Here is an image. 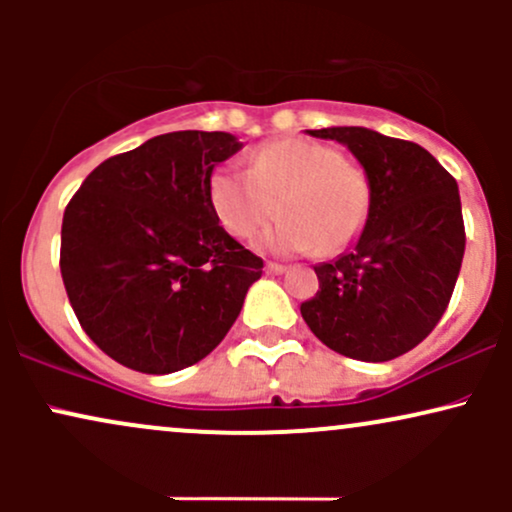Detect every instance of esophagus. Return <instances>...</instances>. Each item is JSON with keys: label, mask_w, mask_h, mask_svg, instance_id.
Masks as SVG:
<instances>
[{"label": "esophagus", "mask_w": 512, "mask_h": 512, "mask_svg": "<svg viewBox=\"0 0 512 512\" xmlns=\"http://www.w3.org/2000/svg\"><path fill=\"white\" fill-rule=\"evenodd\" d=\"M267 272H269V274H284V272H286V264L267 262Z\"/></svg>", "instance_id": "obj_1"}]
</instances>
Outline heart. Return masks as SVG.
<instances>
[{
  "instance_id": "obj_1",
  "label": "heart",
  "mask_w": 512,
  "mask_h": 512,
  "mask_svg": "<svg viewBox=\"0 0 512 512\" xmlns=\"http://www.w3.org/2000/svg\"><path fill=\"white\" fill-rule=\"evenodd\" d=\"M209 204L228 236L248 240L284 214L264 233L262 248L272 252L337 255L361 238L373 207L368 173L330 144L279 139L260 146L245 170H211Z\"/></svg>"
}]
</instances>
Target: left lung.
I'll list each match as a JSON object with an SVG mask.
<instances>
[{
	"instance_id": "1",
	"label": "left lung",
	"mask_w": 512,
	"mask_h": 512,
	"mask_svg": "<svg viewBox=\"0 0 512 512\" xmlns=\"http://www.w3.org/2000/svg\"><path fill=\"white\" fill-rule=\"evenodd\" d=\"M346 144L373 187L356 248L315 267L303 320L337 354L380 363L421 344L455 291L464 257L457 182L424 146L366 127L308 129Z\"/></svg>"
}]
</instances>
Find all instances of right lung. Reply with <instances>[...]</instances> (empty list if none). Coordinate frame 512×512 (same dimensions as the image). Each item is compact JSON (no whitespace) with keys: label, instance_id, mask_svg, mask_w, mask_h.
I'll return each mask as SVG.
<instances>
[{"label":"right lung","instance_id":"right-lung-1","mask_svg":"<svg viewBox=\"0 0 512 512\" xmlns=\"http://www.w3.org/2000/svg\"><path fill=\"white\" fill-rule=\"evenodd\" d=\"M226 132H168L88 173L62 219L60 269L98 349L139 373L195 366L226 337L262 257L219 226L207 182L240 149Z\"/></svg>","mask_w":512,"mask_h":512}]
</instances>
